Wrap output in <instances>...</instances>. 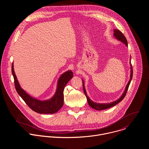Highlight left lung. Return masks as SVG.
Instances as JSON below:
<instances>
[{
	"label": "left lung",
	"instance_id": "obj_1",
	"mask_svg": "<svg viewBox=\"0 0 149 149\" xmlns=\"http://www.w3.org/2000/svg\"><path fill=\"white\" fill-rule=\"evenodd\" d=\"M114 38H116L117 40L121 41V42H123V44H124L127 47H128V44H127V40L125 38V37L124 36V35L123 34V33L118 30V29H114ZM131 59V58H130ZM130 80L128 82V83H127V86L125 87V88L124 90V93H123V94L121 95V96L120 97V98H118V100H117L116 101H113L111 102H110V103H97V102H94L93 101H92L89 97L87 95V93H86V88H85V86H84V80L82 79V84H83V90H84V94L85 95H86V97H87V101H88V103L89 104V105L91 107H92L93 109L96 110H105V109H109V108H111L112 107H113V106L116 105V104H117L118 102H120V101H121L123 100V99L124 98V97L126 95V93H127V90H128V88H129V85L131 82V81L132 79V77H133V68H132V64H131V61L130 62Z\"/></svg>",
	"mask_w": 149,
	"mask_h": 149
}]
</instances>
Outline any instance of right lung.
Masks as SVG:
<instances>
[{
  "label": "right lung",
  "instance_id": "1",
  "mask_svg": "<svg viewBox=\"0 0 149 149\" xmlns=\"http://www.w3.org/2000/svg\"><path fill=\"white\" fill-rule=\"evenodd\" d=\"M12 72L14 78L15 86L18 94L33 111L39 114H54L58 111L63 104V89L73 77V72L70 70L63 73L58 79L57 88L54 95L49 100H39L33 98L21 88L12 65Z\"/></svg>",
  "mask_w": 149,
  "mask_h": 149
}]
</instances>
